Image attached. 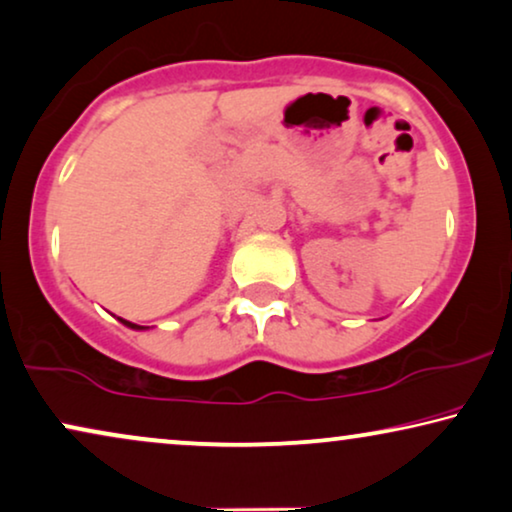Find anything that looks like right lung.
<instances>
[{
  "label": "right lung",
  "mask_w": 512,
  "mask_h": 512,
  "mask_svg": "<svg viewBox=\"0 0 512 512\" xmlns=\"http://www.w3.org/2000/svg\"><path fill=\"white\" fill-rule=\"evenodd\" d=\"M126 327H131V329H143V327H138V324H131V322H126V320H122Z\"/></svg>",
  "instance_id": "right-lung-1"
}]
</instances>
